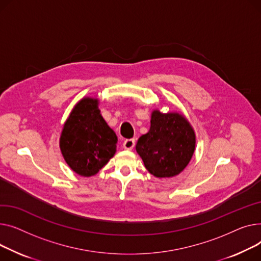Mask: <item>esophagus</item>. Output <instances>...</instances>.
Returning a JSON list of instances; mask_svg holds the SVG:
<instances>
[{
    "mask_svg": "<svg viewBox=\"0 0 261 261\" xmlns=\"http://www.w3.org/2000/svg\"><path fill=\"white\" fill-rule=\"evenodd\" d=\"M135 140L134 139H127V140H125L124 142H123V147L125 148V149H133L134 148V146H135Z\"/></svg>",
    "mask_w": 261,
    "mask_h": 261,
    "instance_id": "esophagus-1",
    "label": "esophagus"
}]
</instances>
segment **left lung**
<instances>
[{
  "mask_svg": "<svg viewBox=\"0 0 261 261\" xmlns=\"http://www.w3.org/2000/svg\"><path fill=\"white\" fill-rule=\"evenodd\" d=\"M195 146L194 128L185 116L177 112L163 114L154 110L149 130L139 138L136 150L151 175L172 178L188 166Z\"/></svg>",
  "mask_w": 261,
  "mask_h": 261,
  "instance_id": "1",
  "label": "left lung"
}]
</instances>
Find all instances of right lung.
Instances as JSON below:
<instances>
[{"instance_id":"add662e5","label":"right lung","mask_w":261,"mask_h":261,"mask_svg":"<svg viewBox=\"0 0 261 261\" xmlns=\"http://www.w3.org/2000/svg\"><path fill=\"white\" fill-rule=\"evenodd\" d=\"M118 138L99 110V99L84 97L63 125L60 149L65 162L80 176L96 175L114 157Z\"/></svg>"}]
</instances>
